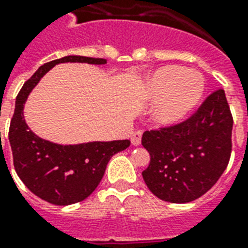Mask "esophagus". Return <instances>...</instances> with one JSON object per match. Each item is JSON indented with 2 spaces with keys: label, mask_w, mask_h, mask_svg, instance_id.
Returning <instances> with one entry per match:
<instances>
[{
  "label": "esophagus",
  "mask_w": 248,
  "mask_h": 248,
  "mask_svg": "<svg viewBox=\"0 0 248 248\" xmlns=\"http://www.w3.org/2000/svg\"><path fill=\"white\" fill-rule=\"evenodd\" d=\"M141 138H142L141 131H136V132H134L132 136H131V142H132V145L139 146V145L141 144Z\"/></svg>",
  "instance_id": "1"
}]
</instances>
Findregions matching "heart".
<instances>
[{
	"mask_svg": "<svg viewBox=\"0 0 248 248\" xmlns=\"http://www.w3.org/2000/svg\"><path fill=\"white\" fill-rule=\"evenodd\" d=\"M205 78L200 71L181 66H164L149 78L145 94L149 102H158L153 118L164 127L180 124L200 103Z\"/></svg>",
	"mask_w": 248,
	"mask_h": 248,
	"instance_id": "obj_1",
	"label": "heart"
}]
</instances>
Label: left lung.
<instances>
[{
	"label": "left lung",
	"instance_id": "1",
	"mask_svg": "<svg viewBox=\"0 0 248 248\" xmlns=\"http://www.w3.org/2000/svg\"><path fill=\"white\" fill-rule=\"evenodd\" d=\"M232 127L231 109L220 89L182 124L144 132L141 144L150 163L142 178L149 190L174 204L190 202L208 192L228 166Z\"/></svg>",
	"mask_w": 248,
	"mask_h": 248
}]
</instances>
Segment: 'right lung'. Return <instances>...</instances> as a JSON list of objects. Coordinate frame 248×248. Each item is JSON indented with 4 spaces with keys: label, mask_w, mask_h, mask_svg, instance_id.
Here are the masks:
<instances>
[{
    "label": "right lung",
    "mask_w": 248,
    "mask_h": 248,
    "mask_svg": "<svg viewBox=\"0 0 248 248\" xmlns=\"http://www.w3.org/2000/svg\"><path fill=\"white\" fill-rule=\"evenodd\" d=\"M67 62L106 65L107 60L66 56L40 66L17 94L9 131L17 176L34 195L54 205L75 204L92 195L103 178L110 156L130 146L128 140L56 144L30 130L24 118L28 96L51 68Z\"/></svg>",
    "instance_id": "1"
}]
</instances>
